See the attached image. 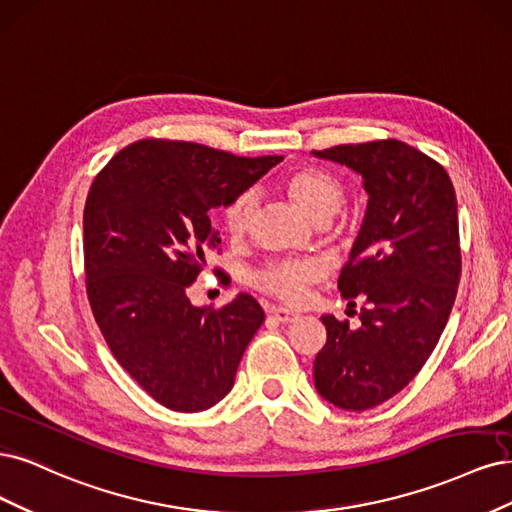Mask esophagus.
<instances>
[{
    "label": "esophagus",
    "instance_id": "esophagus-1",
    "mask_svg": "<svg viewBox=\"0 0 512 512\" xmlns=\"http://www.w3.org/2000/svg\"><path fill=\"white\" fill-rule=\"evenodd\" d=\"M270 317L272 319H276L278 323H293V321H298L300 319V315L298 312H293V310H287V308H270Z\"/></svg>",
    "mask_w": 512,
    "mask_h": 512
}]
</instances>
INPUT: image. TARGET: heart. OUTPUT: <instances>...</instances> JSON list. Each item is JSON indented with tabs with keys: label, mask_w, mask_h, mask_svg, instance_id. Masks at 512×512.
<instances>
[{
	"label": "heart",
	"mask_w": 512,
	"mask_h": 512,
	"mask_svg": "<svg viewBox=\"0 0 512 512\" xmlns=\"http://www.w3.org/2000/svg\"><path fill=\"white\" fill-rule=\"evenodd\" d=\"M274 185L293 206H298L308 219L317 223L332 219L344 200L342 178L336 172L321 166H312V163H302V166H293L280 172ZM255 210V195L240 193L232 197L221 210V223L225 234L234 242L242 240L251 232ZM319 276L321 268L315 261H272L255 274L253 283L263 293L295 304L304 298L310 285L317 283Z\"/></svg>",
	"instance_id": "1"
}]
</instances>
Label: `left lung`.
<instances>
[{"label":"left lung","mask_w":512,"mask_h":512,"mask_svg":"<svg viewBox=\"0 0 512 512\" xmlns=\"http://www.w3.org/2000/svg\"><path fill=\"white\" fill-rule=\"evenodd\" d=\"M317 157L364 178L368 210L338 289L361 325L321 317L327 340L315 387L344 410H368L400 393L432 355L461 276L457 197L449 174L400 140L338 144Z\"/></svg>","instance_id":"1"}]
</instances>
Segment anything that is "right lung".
<instances>
[{
    "instance_id": "1",
    "label": "right lung",
    "mask_w": 512,
    "mask_h": 512,
    "mask_svg": "<svg viewBox=\"0 0 512 512\" xmlns=\"http://www.w3.org/2000/svg\"><path fill=\"white\" fill-rule=\"evenodd\" d=\"M280 159L146 138L114 155L89 189L82 225L93 317L123 370L170 410L223 400L266 319L249 293L221 308L193 306L187 293L221 244L208 212Z\"/></svg>"
}]
</instances>
